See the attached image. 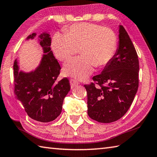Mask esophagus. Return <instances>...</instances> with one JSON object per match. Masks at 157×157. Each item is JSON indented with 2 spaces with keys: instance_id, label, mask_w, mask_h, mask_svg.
I'll return each instance as SVG.
<instances>
[{
  "instance_id": "34e87169",
  "label": "esophagus",
  "mask_w": 157,
  "mask_h": 157,
  "mask_svg": "<svg viewBox=\"0 0 157 157\" xmlns=\"http://www.w3.org/2000/svg\"><path fill=\"white\" fill-rule=\"evenodd\" d=\"M70 85H71V87L72 88H74L76 86H77L78 85H79V82L76 81L75 79H73V78H71L70 80Z\"/></svg>"
}]
</instances>
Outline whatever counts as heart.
<instances>
[{"mask_svg":"<svg viewBox=\"0 0 157 157\" xmlns=\"http://www.w3.org/2000/svg\"><path fill=\"white\" fill-rule=\"evenodd\" d=\"M117 40L111 29L91 23L73 25L66 33H57L52 38V48L59 60L69 59L78 52L82 55L67 61L63 66L66 75L86 79L95 66L107 65L117 51Z\"/></svg>","mask_w":157,"mask_h":157,"instance_id":"heart-1","label":"heart"}]
</instances>
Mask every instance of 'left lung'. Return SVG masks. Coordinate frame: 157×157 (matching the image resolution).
<instances>
[{"label": "left lung", "mask_w": 157, "mask_h": 157, "mask_svg": "<svg viewBox=\"0 0 157 157\" xmlns=\"http://www.w3.org/2000/svg\"><path fill=\"white\" fill-rule=\"evenodd\" d=\"M138 56L125 29L119 26L118 47L113 58L100 75L85 85L87 113L91 119L111 123L124 115L133 101L139 86Z\"/></svg>", "instance_id": "left-lung-1"}]
</instances>
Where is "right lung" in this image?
<instances>
[{
  "label": "right lung",
  "mask_w": 157,
  "mask_h": 157,
  "mask_svg": "<svg viewBox=\"0 0 157 157\" xmlns=\"http://www.w3.org/2000/svg\"><path fill=\"white\" fill-rule=\"evenodd\" d=\"M36 35L31 34L26 40L34 39ZM38 43L44 55L35 70L27 72L20 70L17 59L14 61V93L29 117L37 122H49L61 114L70 85L67 78L57 82L61 67L51 51L48 32L38 36Z\"/></svg>",
  "instance_id": "add662e5"
}]
</instances>
